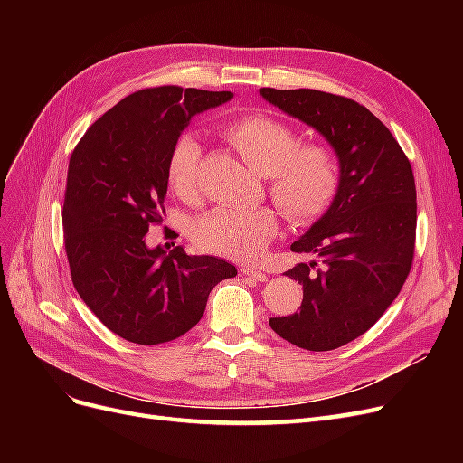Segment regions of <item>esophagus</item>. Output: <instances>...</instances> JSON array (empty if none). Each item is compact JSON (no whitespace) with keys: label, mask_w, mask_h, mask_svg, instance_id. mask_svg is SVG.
Here are the masks:
<instances>
[{"label":"esophagus","mask_w":463,"mask_h":463,"mask_svg":"<svg viewBox=\"0 0 463 463\" xmlns=\"http://www.w3.org/2000/svg\"><path fill=\"white\" fill-rule=\"evenodd\" d=\"M241 272H243V276L259 279V282H264V279H269V276H266V272H262L260 269H257V266H241Z\"/></svg>","instance_id":"obj_1"}]
</instances>
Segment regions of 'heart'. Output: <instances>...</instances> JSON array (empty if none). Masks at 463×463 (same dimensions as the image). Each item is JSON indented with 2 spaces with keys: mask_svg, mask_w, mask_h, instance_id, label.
I'll return each instance as SVG.
<instances>
[{
  "mask_svg": "<svg viewBox=\"0 0 463 463\" xmlns=\"http://www.w3.org/2000/svg\"><path fill=\"white\" fill-rule=\"evenodd\" d=\"M226 141L260 175H266L270 199L296 226L313 223L338 197L342 160L326 143H303L298 129L269 114H249L223 125ZM203 145L199 137L181 133L167 154V185L184 201L199 194ZM278 232L270 206L214 208L193 228L201 249L228 259H255Z\"/></svg>",
  "mask_w": 463,
  "mask_h": 463,
  "instance_id": "1",
  "label": "heart"
}]
</instances>
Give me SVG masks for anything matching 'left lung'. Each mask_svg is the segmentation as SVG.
Instances as JSON below:
<instances>
[{"instance_id": "left-lung-1", "label": "left lung", "mask_w": 463, "mask_h": 463, "mask_svg": "<svg viewBox=\"0 0 463 463\" xmlns=\"http://www.w3.org/2000/svg\"><path fill=\"white\" fill-rule=\"evenodd\" d=\"M260 94L325 135L342 160L338 197L291 245L293 253L313 257L286 272L303 284L299 311L270 318L279 338L330 352L365 334L410 276L417 230L413 170L386 125L352 98L313 89Z\"/></svg>"}]
</instances>
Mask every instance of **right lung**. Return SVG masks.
I'll use <instances>...</instances> for the list:
<instances>
[{
    "mask_svg": "<svg viewBox=\"0 0 463 463\" xmlns=\"http://www.w3.org/2000/svg\"><path fill=\"white\" fill-rule=\"evenodd\" d=\"M232 96L175 85L137 90L96 119L71 154L61 213L69 270L80 299L123 340L179 338L201 320L213 288L237 274L222 259L145 243L162 223L174 141L194 114Z\"/></svg>",
    "mask_w": 463,
    "mask_h": 463,
    "instance_id": "1",
    "label": "right lung"
}]
</instances>
